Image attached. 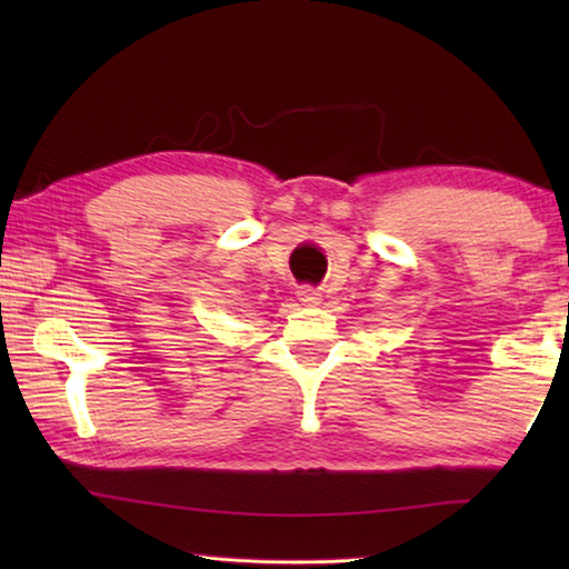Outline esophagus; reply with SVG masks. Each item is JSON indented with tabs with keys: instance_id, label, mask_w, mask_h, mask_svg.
<instances>
[{
	"instance_id": "esophagus-1",
	"label": "esophagus",
	"mask_w": 569,
	"mask_h": 569,
	"mask_svg": "<svg viewBox=\"0 0 569 569\" xmlns=\"http://www.w3.org/2000/svg\"><path fill=\"white\" fill-rule=\"evenodd\" d=\"M296 293H298V301H301L303 306H319L321 303V293L311 286H301Z\"/></svg>"
}]
</instances>
